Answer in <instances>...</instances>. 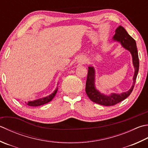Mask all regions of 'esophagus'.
Returning <instances> with one entry per match:
<instances>
[{
    "mask_svg": "<svg viewBox=\"0 0 148 148\" xmlns=\"http://www.w3.org/2000/svg\"><path fill=\"white\" fill-rule=\"evenodd\" d=\"M85 58H83V57L79 58L77 60L78 63H83L84 62H85Z\"/></svg>",
    "mask_w": 148,
    "mask_h": 148,
    "instance_id": "1",
    "label": "esophagus"
}]
</instances>
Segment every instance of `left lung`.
Instances as JSON below:
<instances>
[{
	"label": "left lung",
	"instance_id": "8db88e82",
	"mask_svg": "<svg viewBox=\"0 0 148 148\" xmlns=\"http://www.w3.org/2000/svg\"><path fill=\"white\" fill-rule=\"evenodd\" d=\"M114 41L121 43L123 47L129 51L132 54L133 65L135 68V73L133 77V85L128 91L123 92L121 94L112 93L110 95H107L101 94L95 86V70L93 66H88V75L86 78L85 91L88 97L93 102L99 104L103 106H113L120 103L121 101L125 99L131 94L133 89L134 88L135 83L137 78L138 68H139V60H138V51L136 45L135 40L129 35L122 26H119L115 31V34L113 37Z\"/></svg>",
	"mask_w": 148,
	"mask_h": 148
}]
</instances>
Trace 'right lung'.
I'll return each mask as SVG.
<instances>
[{"label": "right lung", "mask_w": 148, "mask_h": 148, "mask_svg": "<svg viewBox=\"0 0 148 148\" xmlns=\"http://www.w3.org/2000/svg\"><path fill=\"white\" fill-rule=\"evenodd\" d=\"M57 91H58V87L54 91L53 93H52L51 95H48L47 97L40 98V99H36L32 101H29L28 103H27V105L31 106H38L43 105H44V104L50 102V101L54 97L55 95H56V94L57 93Z\"/></svg>", "instance_id": "obj_1"}]
</instances>
